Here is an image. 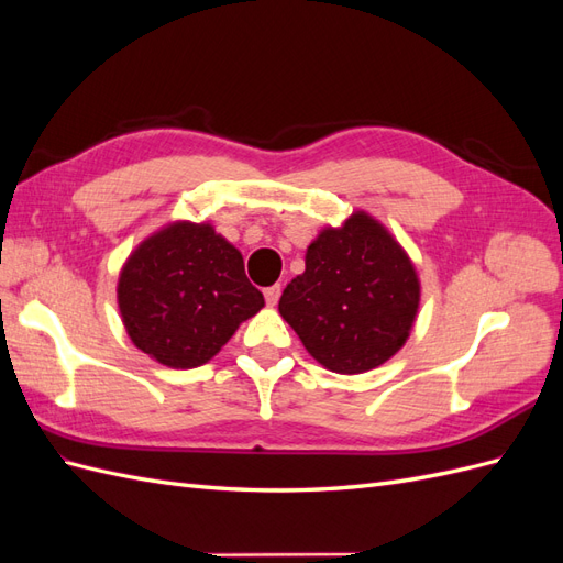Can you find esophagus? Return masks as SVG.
Instances as JSON below:
<instances>
[{
    "label": "esophagus",
    "mask_w": 563,
    "mask_h": 563,
    "mask_svg": "<svg viewBox=\"0 0 563 563\" xmlns=\"http://www.w3.org/2000/svg\"><path fill=\"white\" fill-rule=\"evenodd\" d=\"M263 294H265V302L269 305V308H275V305L279 302V296H282V286H279V284L267 286Z\"/></svg>",
    "instance_id": "esophagus-1"
}]
</instances>
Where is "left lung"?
<instances>
[{
  "label": "left lung",
  "mask_w": 563,
  "mask_h": 563,
  "mask_svg": "<svg viewBox=\"0 0 563 563\" xmlns=\"http://www.w3.org/2000/svg\"><path fill=\"white\" fill-rule=\"evenodd\" d=\"M418 305L411 258L376 218L356 211L308 246L305 272L284 288L279 314L321 366L352 376L404 347Z\"/></svg>",
  "instance_id": "left-lung-1"
}]
</instances>
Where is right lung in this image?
<instances>
[{
    "instance_id": "obj_1",
    "label": "right lung",
    "mask_w": 563,
    "mask_h": 563,
    "mask_svg": "<svg viewBox=\"0 0 563 563\" xmlns=\"http://www.w3.org/2000/svg\"><path fill=\"white\" fill-rule=\"evenodd\" d=\"M117 302L133 345L168 368L207 364L265 305L242 253L209 223L187 220L129 255Z\"/></svg>"
}]
</instances>
